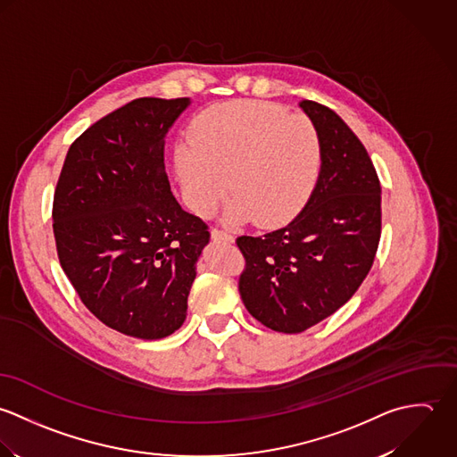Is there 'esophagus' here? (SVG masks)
<instances>
[{"mask_svg": "<svg viewBox=\"0 0 457 457\" xmlns=\"http://www.w3.org/2000/svg\"><path fill=\"white\" fill-rule=\"evenodd\" d=\"M210 233H212V240H215V242H233L235 240L229 233H226L222 229H217V228H212Z\"/></svg>", "mask_w": 457, "mask_h": 457, "instance_id": "obj_1", "label": "esophagus"}]
</instances>
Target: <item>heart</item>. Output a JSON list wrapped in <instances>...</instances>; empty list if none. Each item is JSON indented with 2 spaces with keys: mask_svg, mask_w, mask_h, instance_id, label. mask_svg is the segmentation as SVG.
Returning <instances> with one entry per match:
<instances>
[{
  "mask_svg": "<svg viewBox=\"0 0 457 457\" xmlns=\"http://www.w3.org/2000/svg\"><path fill=\"white\" fill-rule=\"evenodd\" d=\"M323 148L312 121L262 100H231L194 121L192 141L177 146V168L187 204L208 215L229 188L224 219H256L278 228L311 199L321 173ZM230 183H227V179Z\"/></svg>",
  "mask_w": 457,
  "mask_h": 457,
  "instance_id": "obj_1",
  "label": "heart"
}]
</instances>
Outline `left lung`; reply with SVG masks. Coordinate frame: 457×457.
Listing matches in <instances>:
<instances>
[{"mask_svg":"<svg viewBox=\"0 0 457 457\" xmlns=\"http://www.w3.org/2000/svg\"><path fill=\"white\" fill-rule=\"evenodd\" d=\"M298 105L321 139L318 185L287 226L237 238L244 305L284 334L311 328L355 295L381 235V187L364 145L332 109L312 100Z\"/></svg>","mask_w":457,"mask_h":457,"instance_id":"obj_1","label":"left lung"}]
</instances>
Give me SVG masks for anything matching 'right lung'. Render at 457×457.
Masks as SVG:
<instances>
[{"mask_svg": "<svg viewBox=\"0 0 457 457\" xmlns=\"http://www.w3.org/2000/svg\"><path fill=\"white\" fill-rule=\"evenodd\" d=\"M190 98H137L87 129L69 148L54 192L58 258L104 325L162 339L187 318L206 224L175 199L166 134Z\"/></svg>", "mask_w": 457, "mask_h": 457, "instance_id": "1", "label": "right lung"}]
</instances>
